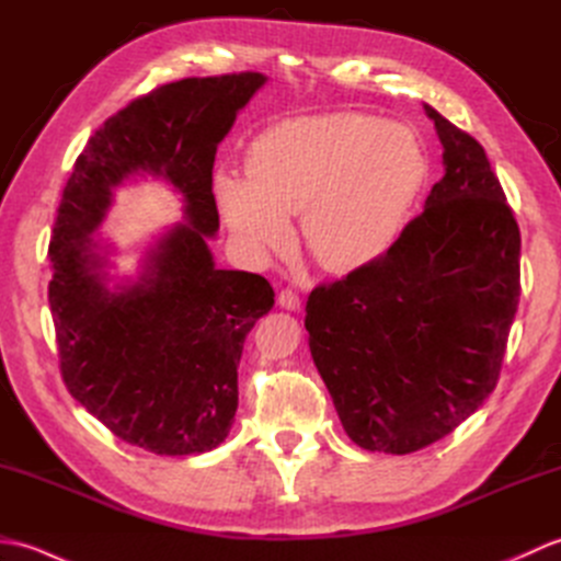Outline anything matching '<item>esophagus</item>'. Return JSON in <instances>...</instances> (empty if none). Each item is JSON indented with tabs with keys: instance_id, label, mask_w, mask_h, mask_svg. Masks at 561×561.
Listing matches in <instances>:
<instances>
[{
	"instance_id": "esophagus-1",
	"label": "esophagus",
	"mask_w": 561,
	"mask_h": 561,
	"mask_svg": "<svg viewBox=\"0 0 561 561\" xmlns=\"http://www.w3.org/2000/svg\"><path fill=\"white\" fill-rule=\"evenodd\" d=\"M279 306L287 308V311H299V308H301L299 294H296L294 289H282V294H279Z\"/></svg>"
}]
</instances>
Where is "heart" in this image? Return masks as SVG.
<instances>
[{"mask_svg":"<svg viewBox=\"0 0 561 561\" xmlns=\"http://www.w3.org/2000/svg\"><path fill=\"white\" fill-rule=\"evenodd\" d=\"M426 181L428 157L410 125L323 113L260 133L248 173H217L214 195L248 255L287 250L289 217H301L308 253L323 270L347 274L388 253Z\"/></svg>","mask_w":561,"mask_h":561,"instance_id":"heart-1","label":"heart"}]
</instances>
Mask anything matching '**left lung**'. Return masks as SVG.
<instances>
[{
    "instance_id": "8db88e82",
    "label": "left lung",
    "mask_w": 561,
    "mask_h": 561,
    "mask_svg": "<svg viewBox=\"0 0 561 561\" xmlns=\"http://www.w3.org/2000/svg\"><path fill=\"white\" fill-rule=\"evenodd\" d=\"M444 178L383 257L308 296V347L344 432L404 456L496 388L520 296V231L482 145L424 105Z\"/></svg>"
}]
</instances>
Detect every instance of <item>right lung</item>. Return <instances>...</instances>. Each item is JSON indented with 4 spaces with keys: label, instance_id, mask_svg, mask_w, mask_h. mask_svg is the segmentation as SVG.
Segmentation results:
<instances>
[{
    "label": "right lung",
    "instance_id": "add662e5",
    "mask_svg": "<svg viewBox=\"0 0 561 561\" xmlns=\"http://www.w3.org/2000/svg\"><path fill=\"white\" fill-rule=\"evenodd\" d=\"M265 81L193 77L133 101L89 139L59 202L47 299L62 380L117 438L157 456H197L229 436L245 335L274 306L265 277L219 270L207 245L219 231L217 147ZM135 174L171 182L184 221L148 251L137 280L111 288L110 247L92 233Z\"/></svg>",
    "mask_w": 561,
    "mask_h": 561
}]
</instances>
